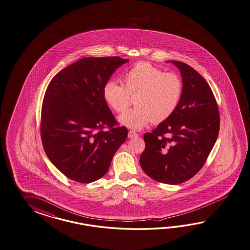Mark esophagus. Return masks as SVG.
<instances>
[{"mask_svg": "<svg viewBox=\"0 0 250 250\" xmlns=\"http://www.w3.org/2000/svg\"><path fill=\"white\" fill-rule=\"evenodd\" d=\"M137 136H138V134H137L135 131L130 130V131L128 132V137H129V138H134V137H137Z\"/></svg>", "mask_w": 250, "mask_h": 250, "instance_id": "34e87169", "label": "esophagus"}]
</instances>
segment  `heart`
<instances>
[{
  "label": "heart",
  "mask_w": 250,
  "mask_h": 250,
  "mask_svg": "<svg viewBox=\"0 0 250 250\" xmlns=\"http://www.w3.org/2000/svg\"><path fill=\"white\" fill-rule=\"evenodd\" d=\"M183 80L175 73H166L147 62H139L123 75V85L108 80L103 86V98L116 113L125 112L132 103L134 106L119 117L124 125L133 129L147 124L164 122L177 109L183 96Z\"/></svg>",
  "instance_id": "1"
}]
</instances>
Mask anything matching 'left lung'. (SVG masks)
<instances>
[{"label":"left lung","instance_id":"8db88e82","mask_svg":"<svg viewBox=\"0 0 250 250\" xmlns=\"http://www.w3.org/2000/svg\"><path fill=\"white\" fill-rule=\"evenodd\" d=\"M183 77V91L175 112L144 135L142 169L153 180L180 184L201 170L219 131V111L213 92L194 68L171 61Z\"/></svg>","mask_w":250,"mask_h":250}]
</instances>
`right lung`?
<instances>
[{"instance_id":"1","label":"right lung","mask_w":250,"mask_h":250,"mask_svg":"<svg viewBox=\"0 0 250 250\" xmlns=\"http://www.w3.org/2000/svg\"><path fill=\"white\" fill-rule=\"evenodd\" d=\"M120 57L84 58L61 70L45 92L41 116L43 148L65 176L95 182L109 169L127 137L103 98V86Z\"/></svg>"}]
</instances>
